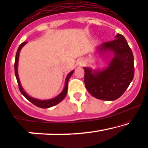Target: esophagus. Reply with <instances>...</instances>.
I'll use <instances>...</instances> for the list:
<instances>
[{"instance_id": "34e87169", "label": "esophagus", "mask_w": 148, "mask_h": 148, "mask_svg": "<svg viewBox=\"0 0 148 148\" xmlns=\"http://www.w3.org/2000/svg\"><path fill=\"white\" fill-rule=\"evenodd\" d=\"M78 65L79 66H82L83 65H84V61H83L82 59H79L78 61Z\"/></svg>"}]
</instances>
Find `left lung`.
<instances>
[{
	"label": "left lung",
	"mask_w": 148,
	"mask_h": 148,
	"mask_svg": "<svg viewBox=\"0 0 148 148\" xmlns=\"http://www.w3.org/2000/svg\"><path fill=\"white\" fill-rule=\"evenodd\" d=\"M97 51L112 53V59L107 68L93 70L84 67V84L89 94L98 99L114 101L127 90L134 78V56L122 35L117 34L115 40L102 43Z\"/></svg>",
	"instance_id": "obj_1"
}]
</instances>
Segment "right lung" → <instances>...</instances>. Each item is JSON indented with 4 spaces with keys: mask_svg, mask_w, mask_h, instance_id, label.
Returning <instances> with one entry per match:
<instances>
[{
    "mask_svg": "<svg viewBox=\"0 0 148 148\" xmlns=\"http://www.w3.org/2000/svg\"><path fill=\"white\" fill-rule=\"evenodd\" d=\"M26 42L21 43V44L19 45V48H18L17 51H16V57H15V62H14V73H15V76L16 80H17V83L18 85H19V90L23 96H25L27 100H29L30 102L32 103L35 106H36L37 107L41 108H48L52 107V106H56V104L59 103L64 98L66 97V94H67V92H68V82H69L70 77L72 75L73 73H74V71H72L71 72H70L69 75H67L66 79V82H65V87H64V89L61 92L60 94H59L57 96H56L55 98L52 99H49V100H39V99H34V98L31 97L28 95L25 91L23 89L22 87H21V84L20 83V81H19V75H18V71H17V67H18V61H19V52H20L21 49L26 44Z\"/></svg>",
    "mask_w": 148,
    "mask_h": 148,
    "instance_id": "obj_1",
    "label": "right lung"
}]
</instances>
